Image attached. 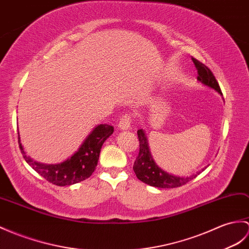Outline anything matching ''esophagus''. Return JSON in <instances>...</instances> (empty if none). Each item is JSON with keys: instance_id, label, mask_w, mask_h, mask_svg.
I'll return each mask as SVG.
<instances>
[{"instance_id": "esophagus-1", "label": "esophagus", "mask_w": 249, "mask_h": 249, "mask_svg": "<svg viewBox=\"0 0 249 249\" xmlns=\"http://www.w3.org/2000/svg\"><path fill=\"white\" fill-rule=\"evenodd\" d=\"M130 123H131V114L130 113H125L122 115V118L120 119L118 126L121 129L126 130L130 128Z\"/></svg>"}]
</instances>
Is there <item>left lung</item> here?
Masks as SVG:
<instances>
[{
	"label": "left lung",
	"mask_w": 249,
	"mask_h": 249,
	"mask_svg": "<svg viewBox=\"0 0 249 249\" xmlns=\"http://www.w3.org/2000/svg\"><path fill=\"white\" fill-rule=\"evenodd\" d=\"M192 60L194 62L196 70H197V79L199 82L208 87H210V88L216 90L218 93L223 94L217 80L210 69L206 65H204L203 62H200L196 58H193V57ZM138 138L139 143H140V146L139 147L140 148H139V154L134 163V171L138 179H140L141 181L156 188H177L183 186V184H186L190 180H192L193 178H195L200 173L199 172L197 174L190 177H177L171 174H167L166 172L161 170L160 167L155 163L154 159L152 158L151 152H149L147 139L142 129L138 130Z\"/></svg>",
	"instance_id": "8db88e82"
}]
</instances>
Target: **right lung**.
Here are the masks:
<instances>
[{
  "label": "right lung",
  "mask_w": 249,
  "mask_h": 249,
  "mask_svg": "<svg viewBox=\"0 0 249 249\" xmlns=\"http://www.w3.org/2000/svg\"><path fill=\"white\" fill-rule=\"evenodd\" d=\"M113 130V126L108 124L96 126L78 151L70 159L58 164H42L33 161L23 151L20 140L19 146L23 158L39 175L56 186H71L85 180L92 175L97 165L103 143L112 134Z\"/></svg>",
  "instance_id": "add662e5"
}]
</instances>
